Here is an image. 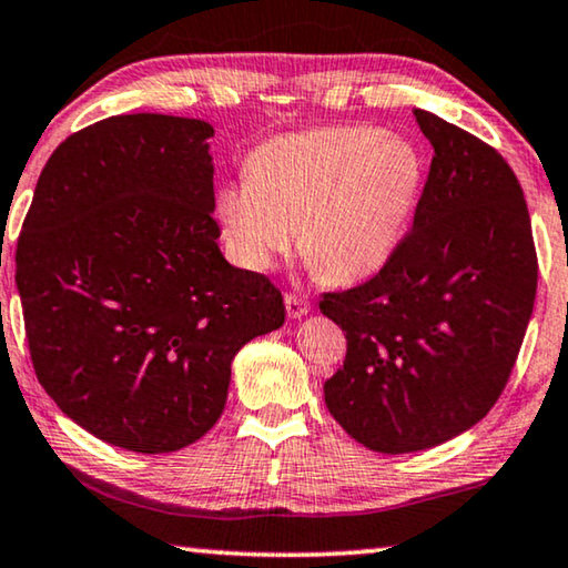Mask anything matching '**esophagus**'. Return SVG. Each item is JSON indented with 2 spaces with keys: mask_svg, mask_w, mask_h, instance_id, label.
Instances as JSON below:
<instances>
[{
  "mask_svg": "<svg viewBox=\"0 0 568 568\" xmlns=\"http://www.w3.org/2000/svg\"><path fill=\"white\" fill-rule=\"evenodd\" d=\"M284 304H286V315H290L292 320H297V317H304L310 312V302L304 300V297H300V294H286L284 297Z\"/></svg>",
  "mask_w": 568,
  "mask_h": 568,
  "instance_id": "esophagus-1",
  "label": "esophagus"
}]
</instances>
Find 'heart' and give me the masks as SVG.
Masks as SVG:
<instances>
[{
    "instance_id": "obj_1",
    "label": "heart",
    "mask_w": 568,
    "mask_h": 568,
    "mask_svg": "<svg viewBox=\"0 0 568 568\" xmlns=\"http://www.w3.org/2000/svg\"><path fill=\"white\" fill-rule=\"evenodd\" d=\"M423 186V153L407 138L374 128L307 130L258 145L248 179L217 194V220L243 268H274L297 235L320 276L351 284L394 258Z\"/></svg>"
}]
</instances>
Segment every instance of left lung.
Instances as JSON below:
<instances>
[{
    "label": "left lung",
    "instance_id": "left-lung-1",
    "mask_svg": "<svg viewBox=\"0 0 568 568\" xmlns=\"http://www.w3.org/2000/svg\"><path fill=\"white\" fill-rule=\"evenodd\" d=\"M433 145L413 230L379 274L323 294L348 351L325 405L379 454L440 446L495 407L538 286L528 204L495 148L415 110Z\"/></svg>",
    "mask_w": 568,
    "mask_h": 568
}]
</instances>
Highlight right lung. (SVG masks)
Masks as SVG:
<instances>
[{
    "label": "right lung",
    "mask_w": 568,
    "mask_h": 568,
    "mask_svg": "<svg viewBox=\"0 0 568 568\" xmlns=\"http://www.w3.org/2000/svg\"><path fill=\"white\" fill-rule=\"evenodd\" d=\"M210 122L118 114L48 159L18 241L38 382L97 438L135 454L200 440L230 364L284 325L282 292L220 253Z\"/></svg>",
    "instance_id": "1"
}]
</instances>
